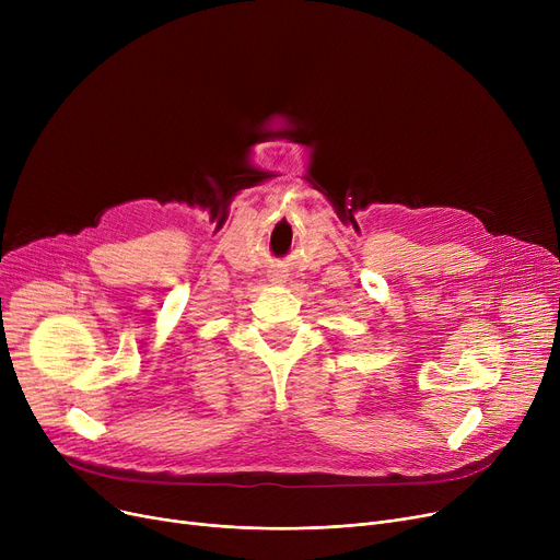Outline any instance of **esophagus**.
<instances>
[{"label": "esophagus", "mask_w": 560, "mask_h": 560, "mask_svg": "<svg viewBox=\"0 0 560 560\" xmlns=\"http://www.w3.org/2000/svg\"><path fill=\"white\" fill-rule=\"evenodd\" d=\"M272 281H283V275H275V277H272Z\"/></svg>", "instance_id": "esophagus-1"}]
</instances>
